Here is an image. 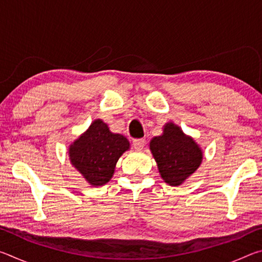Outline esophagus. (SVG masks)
<instances>
[{"label":"esophagus","mask_w":262,"mask_h":262,"mask_svg":"<svg viewBox=\"0 0 262 262\" xmlns=\"http://www.w3.org/2000/svg\"><path fill=\"white\" fill-rule=\"evenodd\" d=\"M145 144V141L143 139H136V140H133V145H134V148L136 150H142L144 147Z\"/></svg>","instance_id":"esophagus-1"}]
</instances>
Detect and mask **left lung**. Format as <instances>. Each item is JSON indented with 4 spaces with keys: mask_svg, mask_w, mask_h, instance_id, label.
I'll list each match as a JSON object with an SVG mask.
<instances>
[{
    "mask_svg": "<svg viewBox=\"0 0 262 262\" xmlns=\"http://www.w3.org/2000/svg\"><path fill=\"white\" fill-rule=\"evenodd\" d=\"M149 148L157 163L159 174L170 186L184 184L203 159L200 145L172 121L164 125L162 135L150 141Z\"/></svg>",
    "mask_w": 262,
    "mask_h": 262,
    "instance_id": "1",
    "label": "left lung"
}]
</instances>
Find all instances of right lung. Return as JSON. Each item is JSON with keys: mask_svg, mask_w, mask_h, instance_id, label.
I'll return each instance as SVG.
<instances>
[{"mask_svg": "<svg viewBox=\"0 0 262 262\" xmlns=\"http://www.w3.org/2000/svg\"><path fill=\"white\" fill-rule=\"evenodd\" d=\"M126 136L110 130L101 119L92 121L68 148L70 164L94 187L107 184L123 152L129 150Z\"/></svg>", "mask_w": 262, "mask_h": 262, "instance_id": "1", "label": "right lung"}]
</instances>
